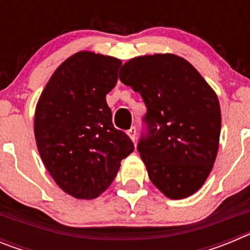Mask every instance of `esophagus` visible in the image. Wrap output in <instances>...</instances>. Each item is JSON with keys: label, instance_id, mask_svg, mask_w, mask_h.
<instances>
[{"label": "esophagus", "instance_id": "34e87169", "mask_svg": "<svg viewBox=\"0 0 250 250\" xmlns=\"http://www.w3.org/2000/svg\"><path fill=\"white\" fill-rule=\"evenodd\" d=\"M127 135L130 136L132 141H135L136 139V127L135 126H131L129 130H127Z\"/></svg>", "mask_w": 250, "mask_h": 250}]
</instances>
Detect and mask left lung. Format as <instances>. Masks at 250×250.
I'll use <instances>...</instances> for the list:
<instances>
[{
	"mask_svg": "<svg viewBox=\"0 0 250 250\" xmlns=\"http://www.w3.org/2000/svg\"><path fill=\"white\" fill-rule=\"evenodd\" d=\"M119 77L146 106L138 151L151 183L171 199L194 194L210 174L219 146L215 92L187 60L170 54L130 60Z\"/></svg>",
	"mask_w": 250,
	"mask_h": 250,
	"instance_id": "obj_1",
	"label": "left lung"
}]
</instances>
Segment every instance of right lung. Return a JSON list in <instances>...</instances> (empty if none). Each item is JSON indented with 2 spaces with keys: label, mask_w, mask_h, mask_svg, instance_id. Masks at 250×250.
<instances>
[{
  "label": "right lung",
  "mask_w": 250,
  "mask_h": 250,
  "mask_svg": "<svg viewBox=\"0 0 250 250\" xmlns=\"http://www.w3.org/2000/svg\"><path fill=\"white\" fill-rule=\"evenodd\" d=\"M121 61L89 51L57 67L35 114V138L56 184L77 199L100 195L115 179L134 143L112 125L106 94L118 83Z\"/></svg>",
  "instance_id": "right-lung-1"
}]
</instances>
